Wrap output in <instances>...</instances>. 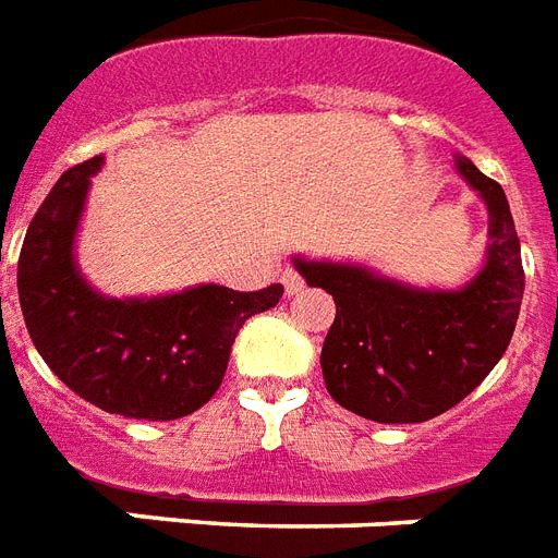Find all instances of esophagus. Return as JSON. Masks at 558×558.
<instances>
[{"mask_svg":"<svg viewBox=\"0 0 558 558\" xmlns=\"http://www.w3.org/2000/svg\"><path fill=\"white\" fill-rule=\"evenodd\" d=\"M282 284H284V291H288V296H296V293L305 288V279H302L293 267H288V270L282 274Z\"/></svg>","mask_w":558,"mask_h":558,"instance_id":"obj_1","label":"esophagus"}]
</instances>
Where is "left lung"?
I'll return each instance as SVG.
<instances>
[{
	"mask_svg": "<svg viewBox=\"0 0 558 558\" xmlns=\"http://www.w3.org/2000/svg\"><path fill=\"white\" fill-rule=\"evenodd\" d=\"M456 167L489 213L487 262L461 291H423L368 267L296 258L305 282L337 302L319 356L325 389L368 421L444 414L496 368L515 331L524 267L510 204L470 158L458 155Z\"/></svg>",
	"mask_w": 558,
	"mask_h": 558,
	"instance_id": "1",
	"label": "left lung"
}]
</instances>
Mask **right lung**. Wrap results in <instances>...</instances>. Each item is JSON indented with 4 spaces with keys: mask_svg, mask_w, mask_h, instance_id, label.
Segmentation results:
<instances>
[{
    "mask_svg": "<svg viewBox=\"0 0 558 558\" xmlns=\"http://www.w3.org/2000/svg\"><path fill=\"white\" fill-rule=\"evenodd\" d=\"M100 163L97 155L62 172L28 225L16 274L25 328L83 400L135 421H175L216 395L239 328L284 291L198 284L155 300L97 293L74 265V235Z\"/></svg>",
    "mask_w": 558,
    "mask_h": 558,
    "instance_id": "right-lung-1",
    "label": "right lung"
}]
</instances>
